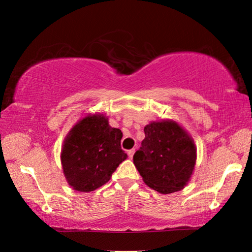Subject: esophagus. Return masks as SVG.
Segmentation results:
<instances>
[{"mask_svg":"<svg viewBox=\"0 0 252 252\" xmlns=\"http://www.w3.org/2000/svg\"><path fill=\"white\" fill-rule=\"evenodd\" d=\"M134 155V149H131V150L127 151V156H129L130 159H132V157Z\"/></svg>","mask_w":252,"mask_h":252,"instance_id":"1","label":"esophagus"}]
</instances>
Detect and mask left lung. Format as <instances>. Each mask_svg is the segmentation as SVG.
Masks as SVG:
<instances>
[{"label":"left lung","instance_id":"obj_1","mask_svg":"<svg viewBox=\"0 0 252 252\" xmlns=\"http://www.w3.org/2000/svg\"><path fill=\"white\" fill-rule=\"evenodd\" d=\"M144 133L146 138L133 156L144 183L164 194L183 189L197 160L192 138L171 120L149 123Z\"/></svg>","mask_w":252,"mask_h":252}]
</instances>
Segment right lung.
Wrapping results in <instances>:
<instances>
[{
	"label": "right lung",
	"mask_w": 252,
	"mask_h": 252,
	"mask_svg": "<svg viewBox=\"0 0 252 252\" xmlns=\"http://www.w3.org/2000/svg\"><path fill=\"white\" fill-rule=\"evenodd\" d=\"M121 139V130L110 126L103 114H89L80 120L62 146L61 162L67 183L81 192L105 185L127 158Z\"/></svg>",
	"instance_id": "add662e5"
}]
</instances>
